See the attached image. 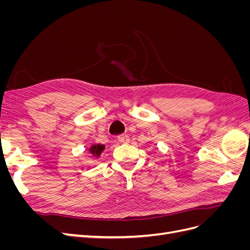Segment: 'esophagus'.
Segmentation results:
<instances>
[{
  "mask_svg": "<svg viewBox=\"0 0 250 250\" xmlns=\"http://www.w3.org/2000/svg\"><path fill=\"white\" fill-rule=\"evenodd\" d=\"M118 141L120 143H128L129 142V137H128V134H120L118 137Z\"/></svg>",
  "mask_w": 250,
  "mask_h": 250,
  "instance_id": "esophagus-1",
  "label": "esophagus"
}]
</instances>
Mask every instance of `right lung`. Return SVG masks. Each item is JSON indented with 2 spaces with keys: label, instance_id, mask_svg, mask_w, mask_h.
<instances>
[{
  "label": "right lung",
  "instance_id": "add662e5",
  "mask_svg": "<svg viewBox=\"0 0 250 250\" xmlns=\"http://www.w3.org/2000/svg\"><path fill=\"white\" fill-rule=\"evenodd\" d=\"M104 148H105L104 145H100V144H98V145H94L89 150H90V152H92L94 155L99 156L102 153V151H103Z\"/></svg>",
  "mask_w": 250,
  "mask_h": 250
}]
</instances>
